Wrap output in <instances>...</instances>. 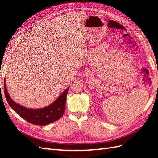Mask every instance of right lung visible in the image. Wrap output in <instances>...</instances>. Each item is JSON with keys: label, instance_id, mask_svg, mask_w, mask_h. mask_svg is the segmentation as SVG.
Listing matches in <instances>:
<instances>
[{"label": "right lung", "instance_id": "obj_1", "mask_svg": "<svg viewBox=\"0 0 158 158\" xmlns=\"http://www.w3.org/2000/svg\"><path fill=\"white\" fill-rule=\"evenodd\" d=\"M69 89V87L52 105L42 109H32L26 108L13 101L9 95L5 81H4L5 95L9 106L23 119L29 123L38 126L48 125L56 122L63 115L66 108V99Z\"/></svg>", "mask_w": 158, "mask_h": 158}]
</instances>
